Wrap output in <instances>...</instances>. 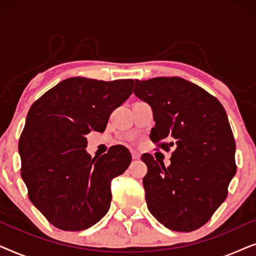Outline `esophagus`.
<instances>
[{
	"label": "esophagus",
	"instance_id": "esophagus-1",
	"mask_svg": "<svg viewBox=\"0 0 256 256\" xmlns=\"http://www.w3.org/2000/svg\"><path fill=\"white\" fill-rule=\"evenodd\" d=\"M132 160H140V157H141L140 152H135V150H132Z\"/></svg>",
	"mask_w": 256,
	"mask_h": 256
}]
</instances>
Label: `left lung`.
Segmentation results:
<instances>
[{"instance_id":"left-lung-1","label":"left lung","mask_w":256,"mask_h":256,"mask_svg":"<svg viewBox=\"0 0 256 256\" xmlns=\"http://www.w3.org/2000/svg\"><path fill=\"white\" fill-rule=\"evenodd\" d=\"M135 96L152 108L150 140L171 152L164 166L143 154L148 210L176 232H192L212 218L236 172V141L225 108L216 96L178 76L135 80Z\"/></svg>"}]
</instances>
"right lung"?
Instances as JSON below:
<instances>
[{
  "label": "right lung",
  "mask_w": 256,
  "mask_h": 256,
  "mask_svg": "<svg viewBox=\"0 0 256 256\" xmlns=\"http://www.w3.org/2000/svg\"><path fill=\"white\" fill-rule=\"evenodd\" d=\"M132 87V79L76 76L62 80L30 107L18 142L20 176L31 202L57 228L86 230L110 210V182L127 170L132 154L113 146L92 158L86 135L104 132Z\"/></svg>",
  "instance_id": "obj_1"
}]
</instances>
